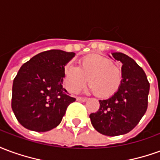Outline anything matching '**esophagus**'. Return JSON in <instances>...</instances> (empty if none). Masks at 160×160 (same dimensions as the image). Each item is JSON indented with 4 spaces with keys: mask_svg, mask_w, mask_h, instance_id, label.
<instances>
[{
    "mask_svg": "<svg viewBox=\"0 0 160 160\" xmlns=\"http://www.w3.org/2000/svg\"><path fill=\"white\" fill-rule=\"evenodd\" d=\"M77 101H80V102H85L87 101V98H81V97H77L76 98Z\"/></svg>",
    "mask_w": 160,
    "mask_h": 160,
    "instance_id": "esophagus-1",
    "label": "esophagus"
}]
</instances>
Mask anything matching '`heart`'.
Wrapping results in <instances>:
<instances>
[{
    "instance_id": "b5f03b06",
    "label": "heart",
    "mask_w": 160,
    "mask_h": 160,
    "mask_svg": "<svg viewBox=\"0 0 160 160\" xmlns=\"http://www.w3.org/2000/svg\"><path fill=\"white\" fill-rule=\"evenodd\" d=\"M89 91L98 97L107 98L119 90L122 72L109 58L100 55H90L80 59L78 67L68 65L64 69V86L71 93H76L87 85Z\"/></svg>"
}]
</instances>
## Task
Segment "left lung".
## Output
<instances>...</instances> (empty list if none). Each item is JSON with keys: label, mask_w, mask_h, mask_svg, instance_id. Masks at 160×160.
<instances>
[{"label": "left lung", "mask_w": 160, "mask_h": 160, "mask_svg": "<svg viewBox=\"0 0 160 160\" xmlns=\"http://www.w3.org/2000/svg\"><path fill=\"white\" fill-rule=\"evenodd\" d=\"M122 63V81L118 92L99 100V109L90 115L91 122L100 134L118 136L130 132L147 111L150 84L144 70L123 53H112Z\"/></svg>", "instance_id": "obj_1"}]
</instances>
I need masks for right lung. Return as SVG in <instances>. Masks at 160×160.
Returning <instances> with one entry per match:
<instances>
[{"instance_id": "right-lung-1", "label": "right lung", "mask_w": 160, "mask_h": 160, "mask_svg": "<svg viewBox=\"0 0 160 160\" xmlns=\"http://www.w3.org/2000/svg\"><path fill=\"white\" fill-rule=\"evenodd\" d=\"M75 53L43 51L24 63L13 80L12 109L23 127L46 132L57 127L75 101L62 87L64 69Z\"/></svg>"}]
</instances>
